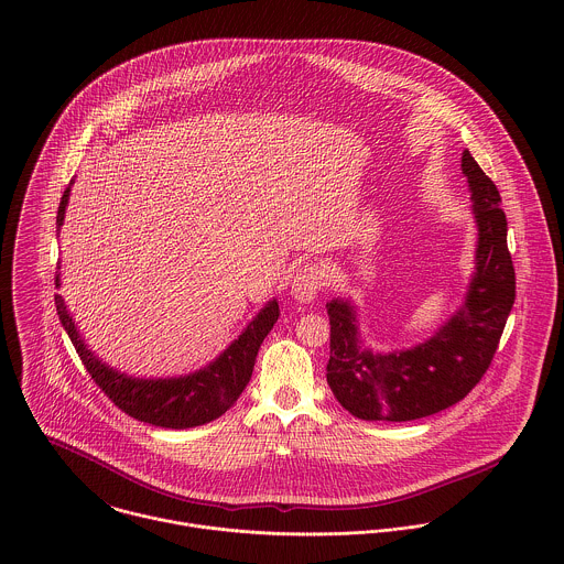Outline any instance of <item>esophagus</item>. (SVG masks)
Segmentation results:
<instances>
[{"instance_id": "1", "label": "esophagus", "mask_w": 564, "mask_h": 564, "mask_svg": "<svg viewBox=\"0 0 564 564\" xmlns=\"http://www.w3.org/2000/svg\"><path fill=\"white\" fill-rule=\"evenodd\" d=\"M325 278H323L322 267L319 264H304L291 284V295L297 302H313L322 293Z\"/></svg>"}]
</instances>
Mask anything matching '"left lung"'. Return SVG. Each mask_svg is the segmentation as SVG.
Returning <instances> with one entry per match:
<instances>
[{
	"label": "left lung",
	"mask_w": 564,
	"mask_h": 564,
	"mask_svg": "<svg viewBox=\"0 0 564 564\" xmlns=\"http://www.w3.org/2000/svg\"><path fill=\"white\" fill-rule=\"evenodd\" d=\"M478 224L476 273L465 304L416 347L373 354L358 338L356 311L332 300L327 384L338 403L365 421H414L465 400L482 380L514 304V267L499 191L463 152Z\"/></svg>",
	"instance_id": "left-lung-1"
}]
</instances>
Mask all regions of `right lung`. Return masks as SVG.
Instances as JSON below:
<instances>
[{"label":"right lung","instance_id":"obj_1","mask_svg":"<svg viewBox=\"0 0 564 564\" xmlns=\"http://www.w3.org/2000/svg\"><path fill=\"white\" fill-rule=\"evenodd\" d=\"M72 186H67L65 195L61 197L56 226L61 228L65 221V208L69 202ZM56 286H61V278L56 275ZM56 300V311L63 327L67 329L78 356H80L86 371L90 373L93 382L108 395L126 414L152 423L159 427L184 430L210 423L219 419L228 408L241 398L258 356V349L264 336L271 332L273 323L280 317V306L271 300L258 315L242 329L241 336L208 367L180 378H130L119 373L117 369L101 362L84 343L80 329L72 319L65 300L61 295Z\"/></svg>","mask_w":564,"mask_h":564}]
</instances>
